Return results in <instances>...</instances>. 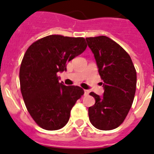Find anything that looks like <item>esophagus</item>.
<instances>
[{"instance_id": "1", "label": "esophagus", "mask_w": 154, "mask_h": 154, "mask_svg": "<svg viewBox=\"0 0 154 154\" xmlns=\"http://www.w3.org/2000/svg\"><path fill=\"white\" fill-rule=\"evenodd\" d=\"M88 94H89V90L85 89L84 90V94H85V95H88Z\"/></svg>"}]
</instances>
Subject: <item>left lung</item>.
<instances>
[{"label": "left lung", "mask_w": 154, "mask_h": 154, "mask_svg": "<svg viewBox=\"0 0 154 154\" xmlns=\"http://www.w3.org/2000/svg\"><path fill=\"white\" fill-rule=\"evenodd\" d=\"M85 39L94 54L105 90L101 97L90 93L95 99L94 105L88 108L90 122L101 131L115 129L123 123L133 104L136 69L128 53L108 36Z\"/></svg>", "instance_id": "obj_1"}]
</instances>
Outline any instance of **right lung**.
<instances>
[{
  "label": "right lung",
  "mask_w": 154,
  "mask_h": 154,
  "mask_svg": "<svg viewBox=\"0 0 154 154\" xmlns=\"http://www.w3.org/2000/svg\"><path fill=\"white\" fill-rule=\"evenodd\" d=\"M83 37L50 35L29 46L20 69V84L28 112L40 128L56 131L69 120L76 101L84 94L79 86L59 82L57 73L85 50Z\"/></svg>",
  "instance_id": "obj_1"
}]
</instances>
